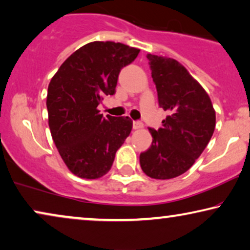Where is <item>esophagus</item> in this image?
<instances>
[{
	"instance_id": "obj_1",
	"label": "esophagus",
	"mask_w": 250,
	"mask_h": 250,
	"mask_svg": "<svg viewBox=\"0 0 250 250\" xmlns=\"http://www.w3.org/2000/svg\"><path fill=\"white\" fill-rule=\"evenodd\" d=\"M132 126H133V129L137 130V129H142L143 126H144V125H143L142 121H133Z\"/></svg>"
}]
</instances>
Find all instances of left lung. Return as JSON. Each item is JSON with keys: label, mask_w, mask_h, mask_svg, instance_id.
<instances>
[{"label": "left lung", "mask_w": 250, "mask_h": 250, "mask_svg": "<svg viewBox=\"0 0 250 250\" xmlns=\"http://www.w3.org/2000/svg\"><path fill=\"white\" fill-rule=\"evenodd\" d=\"M160 107L168 115L157 130L149 128L152 145L140 154L145 174L153 179L179 177L192 167L215 129V111L205 89L178 61L147 54Z\"/></svg>", "instance_id": "1"}]
</instances>
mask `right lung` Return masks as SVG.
<instances>
[{
  "mask_svg": "<svg viewBox=\"0 0 250 250\" xmlns=\"http://www.w3.org/2000/svg\"><path fill=\"white\" fill-rule=\"evenodd\" d=\"M140 50L93 42L71 54L52 78L46 106L52 138L70 171L83 179L106 174L132 129L128 117L100 114L104 96L114 95L119 73Z\"/></svg>",
  "mask_w": 250,
  "mask_h": 250,
  "instance_id": "right-lung-1",
  "label": "right lung"
}]
</instances>
